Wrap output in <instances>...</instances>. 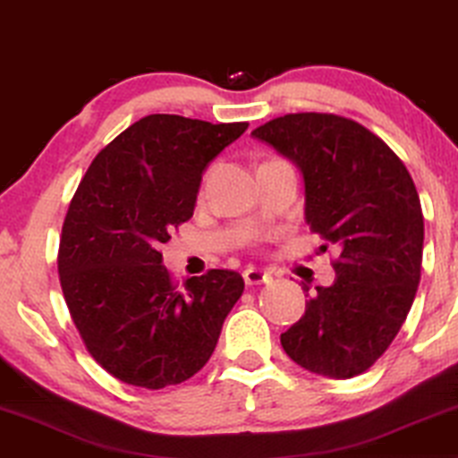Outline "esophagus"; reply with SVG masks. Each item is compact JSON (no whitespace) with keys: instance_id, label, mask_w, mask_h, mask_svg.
<instances>
[{"instance_id":"obj_1","label":"esophagus","mask_w":458,"mask_h":458,"mask_svg":"<svg viewBox=\"0 0 458 458\" xmlns=\"http://www.w3.org/2000/svg\"><path fill=\"white\" fill-rule=\"evenodd\" d=\"M242 278H245L247 284H264L272 280V276L266 270H259V267H253V266H249L247 270L242 272Z\"/></svg>"}]
</instances>
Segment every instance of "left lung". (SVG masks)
Listing matches in <instances>:
<instances>
[{
  "mask_svg": "<svg viewBox=\"0 0 458 458\" xmlns=\"http://www.w3.org/2000/svg\"><path fill=\"white\" fill-rule=\"evenodd\" d=\"M251 136L295 163L308 225L341 249L335 283L316 286L280 344L310 373L352 379L373 367L411 312L423 259L417 188L379 136L339 114H284Z\"/></svg>",
  "mask_w": 458,
  "mask_h": 458,
  "instance_id": "1",
  "label": "left lung"
}]
</instances>
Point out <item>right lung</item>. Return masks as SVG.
I'll return each instance as SVG.
<instances>
[{"mask_svg": "<svg viewBox=\"0 0 458 458\" xmlns=\"http://www.w3.org/2000/svg\"><path fill=\"white\" fill-rule=\"evenodd\" d=\"M249 123L148 114L98 152L71 200L58 274L85 347L127 386L191 379L245 289L233 270L175 284L158 251L188 222L205 169Z\"/></svg>", "mask_w": 458, "mask_h": 458, "instance_id": "obj_1", "label": "right lung"}]
</instances>
